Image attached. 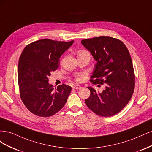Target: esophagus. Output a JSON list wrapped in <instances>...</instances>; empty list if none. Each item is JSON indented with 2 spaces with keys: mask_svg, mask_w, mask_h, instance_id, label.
<instances>
[{
  "mask_svg": "<svg viewBox=\"0 0 152 152\" xmlns=\"http://www.w3.org/2000/svg\"><path fill=\"white\" fill-rule=\"evenodd\" d=\"M73 89H79L81 88V86H79V85H77V84H75V85H73V87H72Z\"/></svg>",
  "mask_w": 152,
  "mask_h": 152,
  "instance_id": "esophagus-1",
  "label": "esophagus"
}]
</instances>
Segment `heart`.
Listing matches in <instances>:
<instances>
[{
  "instance_id": "1",
  "label": "heart",
  "mask_w": 152,
  "mask_h": 152,
  "mask_svg": "<svg viewBox=\"0 0 152 152\" xmlns=\"http://www.w3.org/2000/svg\"><path fill=\"white\" fill-rule=\"evenodd\" d=\"M87 53V51H85V50H81V51H80V52H79V53ZM82 77H83V76H82V75H79V76H78V77H77L76 80H77V81H80V80L82 79Z\"/></svg>"
}]
</instances>
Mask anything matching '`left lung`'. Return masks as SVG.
<instances>
[{
	"instance_id": "left-lung-1",
	"label": "left lung",
	"mask_w": 152,
	"mask_h": 152,
	"mask_svg": "<svg viewBox=\"0 0 152 152\" xmlns=\"http://www.w3.org/2000/svg\"><path fill=\"white\" fill-rule=\"evenodd\" d=\"M96 61L91 81L105 84L99 93L88 87L91 94L85 100L88 108L102 117L114 115L126 107L134 89L135 77L129 52L122 41L101 36L81 41Z\"/></svg>"
}]
</instances>
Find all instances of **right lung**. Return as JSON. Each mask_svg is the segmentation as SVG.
<instances>
[{
	"label": "right lung",
	"instance_id": "obj_1",
	"mask_svg": "<svg viewBox=\"0 0 152 152\" xmlns=\"http://www.w3.org/2000/svg\"><path fill=\"white\" fill-rule=\"evenodd\" d=\"M73 43V40L42 39L26 45L22 52L18 63V85L22 102L32 113L50 117L65 104L72 87L63 84L54 89L48 77L58 69L59 58Z\"/></svg>",
	"mask_w": 152,
	"mask_h": 152
}]
</instances>
